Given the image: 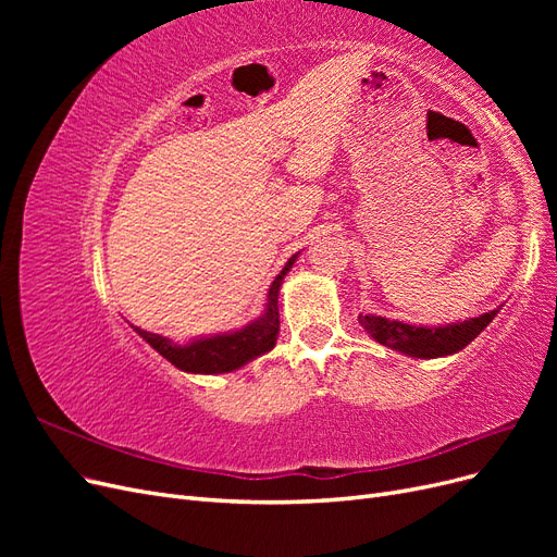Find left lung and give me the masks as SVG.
I'll return each instance as SVG.
<instances>
[{
    "mask_svg": "<svg viewBox=\"0 0 557 557\" xmlns=\"http://www.w3.org/2000/svg\"><path fill=\"white\" fill-rule=\"evenodd\" d=\"M497 311L499 309L487 311L479 318L462 320V323H448V325H434V327L409 325V323H401V320H391L374 313H367V315L360 313L358 320L367 330V334L379 344L399 350L404 356L430 360V358H446V356H453V352L462 350L493 323Z\"/></svg>",
    "mask_w": 557,
    "mask_h": 557,
    "instance_id": "left-lung-1",
    "label": "left lung"
}]
</instances>
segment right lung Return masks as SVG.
<instances>
[{"instance_id":"obj_1","label":"right lung","mask_w":557,"mask_h":557,"mask_svg":"<svg viewBox=\"0 0 557 557\" xmlns=\"http://www.w3.org/2000/svg\"><path fill=\"white\" fill-rule=\"evenodd\" d=\"M299 252L285 262L281 269V274L274 278L272 288H269L267 295V307L264 313L248 323L246 327L237 332H225V334H213V336H199V339H193L188 344H174L166 336L146 332L141 327H134L146 344L153 346L162 358L170 360L174 367L183 369L188 374H225L234 372L250 360H256L264 352L272 350L276 346V336H278V290L285 274L290 272V267L295 264Z\"/></svg>"}]
</instances>
